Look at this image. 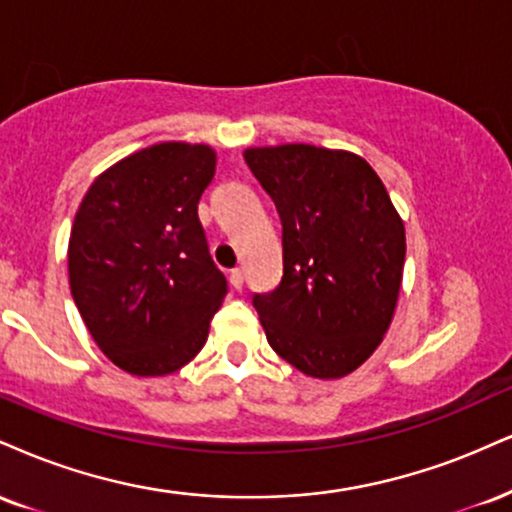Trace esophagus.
Instances as JSON below:
<instances>
[{
    "mask_svg": "<svg viewBox=\"0 0 512 512\" xmlns=\"http://www.w3.org/2000/svg\"><path fill=\"white\" fill-rule=\"evenodd\" d=\"M229 279H231V286L236 288V291H240V288H243V279H245V276H243V269H233Z\"/></svg>",
    "mask_w": 512,
    "mask_h": 512,
    "instance_id": "obj_1",
    "label": "esophagus"
}]
</instances>
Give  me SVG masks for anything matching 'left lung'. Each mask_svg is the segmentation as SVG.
I'll use <instances>...</instances> for the list:
<instances>
[{
    "instance_id": "8db88e82",
    "label": "left lung",
    "mask_w": 512,
    "mask_h": 512,
    "mask_svg": "<svg viewBox=\"0 0 512 512\" xmlns=\"http://www.w3.org/2000/svg\"><path fill=\"white\" fill-rule=\"evenodd\" d=\"M243 157L283 226L281 283L252 298L269 346L307 377H346L391 326L403 219L353 152L293 143L248 147Z\"/></svg>"
}]
</instances>
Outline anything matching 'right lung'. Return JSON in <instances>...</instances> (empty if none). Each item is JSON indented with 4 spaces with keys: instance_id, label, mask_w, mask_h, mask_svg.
Returning <instances> with one entry per match:
<instances>
[{
    "instance_id": "1",
    "label": "right lung",
    "mask_w": 512,
    "mask_h": 512,
    "mask_svg": "<svg viewBox=\"0 0 512 512\" xmlns=\"http://www.w3.org/2000/svg\"><path fill=\"white\" fill-rule=\"evenodd\" d=\"M214 169L209 145L145 147L97 176L73 219L71 295L102 353L135 377L188 365L229 291L197 219Z\"/></svg>"
}]
</instances>
